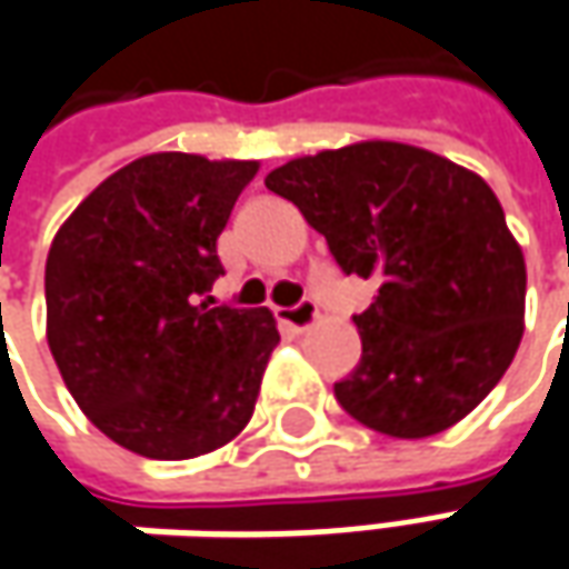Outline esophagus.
I'll list each match as a JSON object with an SVG mask.
<instances>
[{"instance_id": "34e87169", "label": "esophagus", "mask_w": 569, "mask_h": 569, "mask_svg": "<svg viewBox=\"0 0 569 569\" xmlns=\"http://www.w3.org/2000/svg\"><path fill=\"white\" fill-rule=\"evenodd\" d=\"M277 321L292 327V330H308L311 323L318 321V305L302 299L299 305H289V308H277Z\"/></svg>"}]
</instances>
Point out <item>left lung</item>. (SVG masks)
Instances as JSON below:
<instances>
[{
	"label": "left lung",
	"mask_w": 569,
	"mask_h": 569,
	"mask_svg": "<svg viewBox=\"0 0 569 569\" xmlns=\"http://www.w3.org/2000/svg\"><path fill=\"white\" fill-rule=\"evenodd\" d=\"M264 186L302 210L346 277L378 296L352 315L362 359L333 383L346 412L390 438L457 425L517 356L526 264L476 172L397 141L289 160Z\"/></svg>",
	"instance_id": "1"
}]
</instances>
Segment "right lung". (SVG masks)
Instances as JSON below:
<instances>
[{
    "mask_svg": "<svg viewBox=\"0 0 569 569\" xmlns=\"http://www.w3.org/2000/svg\"><path fill=\"white\" fill-rule=\"evenodd\" d=\"M251 160L150 153L90 191L47 258V340L74 402L150 460H191L251 419L280 343L267 308L213 305L217 239Z\"/></svg>",
    "mask_w": 569,
    "mask_h": 569,
    "instance_id": "right-lung-1",
    "label": "right lung"
}]
</instances>
